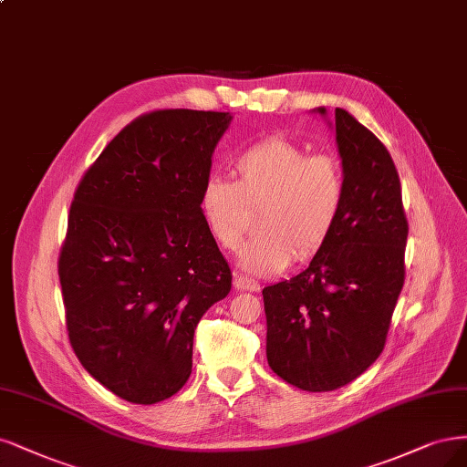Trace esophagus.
I'll return each instance as SVG.
<instances>
[{
  "label": "esophagus",
  "mask_w": 467,
  "mask_h": 467,
  "mask_svg": "<svg viewBox=\"0 0 467 467\" xmlns=\"http://www.w3.org/2000/svg\"><path fill=\"white\" fill-rule=\"evenodd\" d=\"M234 287L239 289V292H256V289H259L261 285H259V282H254V280H251V278L235 275V278H234Z\"/></svg>",
  "instance_id": "obj_1"
}]
</instances>
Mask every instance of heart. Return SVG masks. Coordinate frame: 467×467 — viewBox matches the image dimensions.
I'll use <instances>...</instances> for the list:
<instances>
[{"label": "heart", "mask_w": 467, "mask_h": 467, "mask_svg": "<svg viewBox=\"0 0 467 467\" xmlns=\"http://www.w3.org/2000/svg\"><path fill=\"white\" fill-rule=\"evenodd\" d=\"M346 202V171L332 152L268 137L234 160V180L213 175L201 189L199 208L220 245L235 249L259 211V228L241 249L239 265L251 275L280 272L307 261L327 245Z\"/></svg>", "instance_id": "heart-1"}]
</instances>
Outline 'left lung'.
Instances as JSON below:
<instances>
[{"label":"left lung","mask_w":467,"mask_h":467,"mask_svg":"<svg viewBox=\"0 0 467 467\" xmlns=\"http://www.w3.org/2000/svg\"><path fill=\"white\" fill-rule=\"evenodd\" d=\"M334 127L346 171L340 220L307 268L263 289L268 365L307 392L342 389L377 361L406 278L408 220L392 156L342 108Z\"/></svg>","instance_id":"obj_1"}]
</instances>
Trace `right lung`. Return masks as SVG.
I'll return each instance as SVG.
<instances>
[{
	"instance_id": "add662e5",
	"label": "right lung",
	"mask_w": 467,
	"mask_h": 467,
	"mask_svg": "<svg viewBox=\"0 0 467 467\" xmlns=\"http://www.w3.org/2000/svg\"><path fill=\"white\" fill-rule=\"evenodd\" d=\"M228 111L156 109L111 139L80 180L57 272L69 342L131 404L187 382L201 317L232 270L199 208Z\"/></svg>"
}]
</instances>
